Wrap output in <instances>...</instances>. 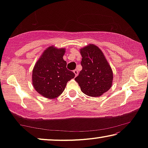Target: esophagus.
<instances>
[{
	"label": "esophagus",
	"mask_w": 148,
	"mask_h": 148,
	"mask_svg": "<svg viewBox=\"0 0 148 148\" xmlns=\"http://www.w3.org/2000/svg\"><path fill=\"white\" fill-rule=\"evenodd\" d=\"M73 73H75V76H77L78 75V71L77 70V69H75V70H74L73 71Z\"/></svg>",
	"instance_id": "obj_1"
}]
</instances>
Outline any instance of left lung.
<instances>
[{"mask_svg":"<svg viewBox=\"0 0 148 148\" xmlns=\"http://www.w3.org/2000/svg\"><path fill=\"white\" fill-rule=\"evenodd\" d=\"M80 53L82 70L75 80L85 94L91 97L102 96L112 86L113 73L110 64L102 50L94 44L81 48Z\"/></svg>","mask_w":148,"mask_h":148,"instance_id":"obj_1","label":"left lung"}]
</instances>
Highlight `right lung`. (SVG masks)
Instances as JSON below:
<instances>
[{"label":"right lung","mask_w":148,"mask_h":148,"mask_svg":"<svg viewBox=\"0 0 148 148\" xmlns=\"http://www.w3.org/2000/svg\"><path fill=\"white\" fill-rule=\"evenodd\" d=\"M64 52V48L50 46L34 66L32 84L36 92L45 98H57L63 92L66 83L75 77L74 73L66 69Z\"/></svg>","instance_id":"obj_1"}]
</instances>
